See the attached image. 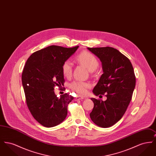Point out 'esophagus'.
I'll use <instances>...</instances> for the list:
<instances>
[{
    "mask_svg": "<svg viewBox=\"0 0 156 156\" xmlns=\"http://www.w3.org/2000/svg\"><path fill=\"white\" fill-rule=\"evenodd\" d=\"M83 99V97H76L74 98V101H78V100H81Z\"/></svg>",
    "mask_w": 156,
    "mask_h": 156,
    "instance_id": "obj_1",
    "label": "esophagus"
}]
</instances>
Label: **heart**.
Returning <instances> with one entry per match:
<instances>
[{"mask_svg": "<svg viewBox=\"0 0 156 156\" xmlns=\"http://www.w3.org/2000/svg\"><path fill=\"white\" fill-rule=\"evenodd\" d=\"M77 61L88 68L90 72L94 71L99 66V61L97 57L92 54L88 51H83L77 56ZM73 66L69 61H65L62 66V72L64 76L69 77L72 74ZM77 94L84 95L87 93V89L90 88L89 83L75 81L72 82L69 85Z\"/></svg>", "mask_w": 156, "mask_h": 156, "instance_id": "b5f03b06", "label": "heart"}]
</instances>
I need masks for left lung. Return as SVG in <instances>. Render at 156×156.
<instances>
[{
	"instance_id": "left-lung-1",
	"label": "left lung",
	"mask_w": 156,
	"mask_h": 156,
	"mask_svg": "<svg viewBox=\"0 0 156 156\" xmlns=\"http://www.w3.org/2000/svg\"><path fill=\"white\" fill-rule=\"evenodd\" d=\"M87 48L101 60L104 72L93 93L96 96L106 93L107 98L105 101L90 99L94 106L90 118L98 126L109 127L122 118L130 102L136 85L133 68L129 59L114 48Z\"/></svg>"
}]
</instances>
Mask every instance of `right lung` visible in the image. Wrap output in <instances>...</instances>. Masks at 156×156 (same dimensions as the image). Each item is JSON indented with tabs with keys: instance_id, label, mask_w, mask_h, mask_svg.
Here are the masks:
<instances>
[{
	"instance_id": "add662e5",
	"label": "right lung",
	"mask_w": 156,
	"mask_h": 156,
	"mask_svg": "<svg viewBox=\"0 0 156 156\" xmlns=\"http://www.w3.org/2000/svg\"><path fill=\"white\" fill-rule=\"evenodd\" d=\"M78 47L50 45L33 53L26 62L22 80L26 104L33 118L44 127L57 126L66 118L68 105L74 97L65 94L58 98L54 90L64 85L62 66Z\"/></svg>"
}]
</instances>
